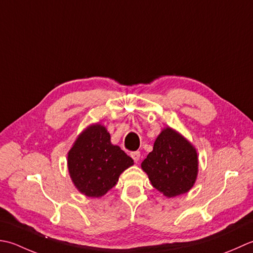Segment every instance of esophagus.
Instances as JSON below:
<instances>
[{"mask_svg":"<svg viewBox=\"0 0 253 253\" xmlns=\"http://www.w3.org/2000/svg\"><path fill=\"white\" fill-rule=\"evenodd\" d=\"M131 157L134 159V162H138L140 161V157H141V153L140 152H132L131 153Z\"/></svg>","mask_w":253,"mask_h":253,"instance_id":"34e87169","label":"esophagus"}]
</instances>
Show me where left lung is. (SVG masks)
I'll use <instances>...</instances> for the list:
<instances>
[{
    "instance_id": "left-lung-1",
    "label": "left lung",
    "mask_w": 253,
    "mask_h": 253,
    "mask_svg": "<svg viewBox=\"0 0 253 253\" xmlns=\"http://www.w3.org/2000/svg\"><path fill=\"white\" fill-rule=\"evenodd\" d=\"M153 187L168 198L188 192L198 174L195 148L172 128H165L142 163Z\"/></svg>"
}]
</instances>
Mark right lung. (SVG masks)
<instances>
[{
	"instance_id": "obj_1",
	"label": "right lung",
	"mask_w": 253,
	"mask_h": 253,
	"mask_svg": "<svg viewBox=\"0 0 253 253\" xmlns=\"http://www.w3.org/2000/svg\"><path fill=\"white\" fill-rule=\"evenodd\" d=\"M133 164V159L119 146L112 145L110 134L100 125L86 128L68 156L70 176L75 187L91 198L106 194Z\"/></svg>"
}]
</instances>
